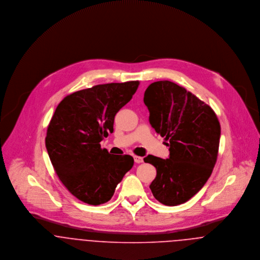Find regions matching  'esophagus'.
Returning <instances> with one entry per match:
<instances>
[{
  "label": "esophagus",
  "instance_id": "1",
  "mask_svg": "<svg viewBox=\"0 0 260 260\" xmlns=\"http://www.w3.org/2000/svg\"><path fill=\"white\" fill-rule=\"evenodd\" d=\"M134 161L136 163H142L143 162V157H141V156H134Z\"/></svg>",
  "mask_w": 260,
  "mask_h": 260
}]
</instances>
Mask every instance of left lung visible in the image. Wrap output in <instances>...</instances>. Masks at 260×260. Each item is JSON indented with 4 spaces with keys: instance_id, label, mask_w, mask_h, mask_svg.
Segmentation results:
<instances>
[{
    "instance_id": "left-lung-1",
    "label": "left lung",
    "mask_w": 260,
    "mask_h": 260,
    "mask_svg": "<svg viewBox=\"0 0 260 260\" xmlns=\"http://www.w3.org/2000/svg\"><path fill=\"white\" fill-rule=\"evenodd\" d=\"M149 121L164 137L170 156L144 158L157 171L150 184L162 204L176 206L192 198L208 180L215 166L220 123L213 109L171 81L152 83L145 91Z\"/></svg>"
}]
</instances>
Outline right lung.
<instances>
[{
	"label": "right lung",
	"instance_id": "add662e5",
	"mask_svg": "<svg viewBox=\"0 0 260 260\" xmlns=\"http://www.w3.org/2000/svg\"><path fill=\"white\" fill-rule=\"evenodd\" d=\"M139 81L96 85L67 95L48 125L46 148L56 174L82 202H108L132 168L130 155H111L100 142L113 132L116 113L138 89Z\"/></svg>",
	"mask_w": 260,
	"mask_h": 260
}]
</instances>
